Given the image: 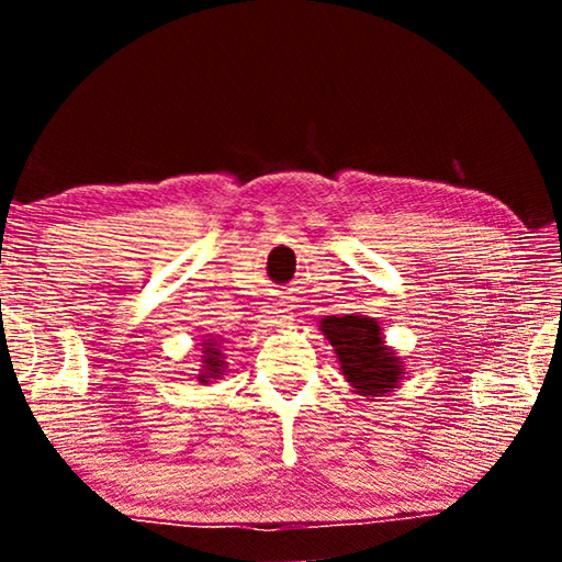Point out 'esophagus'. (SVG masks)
<instances>
[{
  "mask_svg": "<svg viewBox=\"0 0 562 562\" xmlns=\"http://www.w3.org/2000/svg\"><path fill=\"white\" fill-rule=\"evenodd\" d=\"M294 315L290 310H268L265 312V325L268 327H290Z\"/></svg>",
  "mask_w": 562,
  "mask_h": 562,
  "instance_id": "obj_1",
  "label": "esophagus"
}]
</instances>
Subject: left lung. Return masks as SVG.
<instances>
[{"label":"left lung","instance_id":"8db88e82","mask_svg":"<svg viewBox=\"0 0 562 562\" xmlns=\"http://www.w3.org/2000/svg\"><path fill=\"white\" fill-rule=\"evenodd\" d=\"M319 331L331 345L339 372L351 392L359 396H386L396 392L406 376V364L398 351L386 345L382 325L367 315L325 317Z\"/></svg>","mask_w":562,"mask_h":562}]
</instances>
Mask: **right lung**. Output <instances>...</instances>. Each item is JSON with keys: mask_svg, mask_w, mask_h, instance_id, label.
Segmentation results:
<instances>
[{"mask_svg": "<svg viewBox=\"0 0 562 562\" xmlns=\"http://www.w3.org/2000/svg\"><path fill=\"white\" fill-rule=\"evenodd\" d=\"M225 369H227V361L223 355V337L207 335L201 345V369H198L195 379L207 386L211 382H215V379H223Z\"/></svg>", "mask_w": 562, "mask_h": 562, "instance_id": "1", "label": "right lung"}]
</instances>
